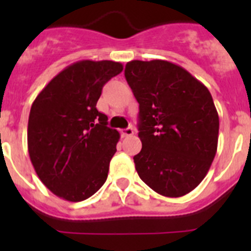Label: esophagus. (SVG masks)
<instances>
[{"label":"esophagus","instance_id":"obj_1","mask_svg":"<svg viewBox=\"0 0 251 251\" xmlns=\"http://www.w3.org/2000/svg\"><path fill=\"white\" fill-rule=\"evenodd\" d=\"M134 134V129L132 127H128L126 129H122V136L123 137H129Z\"/></svg>","mask_w":251,"mask_h":251}]
</instances>
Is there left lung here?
<instances>
[{
  "instance_id": "obj_1",
  "label": "left lung",
  "mask_w": 251,
  "mask_h": 251,
  "mask_svg": "<svg viewBox=\"0 0 251 251\" xmlns=\"http://www.w3.org/2000/svg\"><path fill=\"white\" fill-rule=\"evenodd\" d=\"M124 75L139 104V177L162 196L181 197L207 175L219 139V114L208 89L166 60H133Z\"/></svg>"
}]
</instances>
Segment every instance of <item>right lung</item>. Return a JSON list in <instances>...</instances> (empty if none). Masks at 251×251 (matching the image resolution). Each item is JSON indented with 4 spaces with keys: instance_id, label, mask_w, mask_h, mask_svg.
Returning <instances> with one entry per match:
<instances>
[{
    "instance_id": "right-lung-1",
    "label": "right lung",
    "mask_w": 251,
    "mask_h": 251,
    "mask_svg": "<svg viewBox=\"0 0 251 251\" xmlns=\"http://www.w3.org/2000/svg\"><path fill=\"white\" fill-rule=\"evenodd\" d=\"M123 70L110 60H81L44 88L31 105L27 147L41 182L56 196L77 202L104 185L117 152L118 130L97 109L104 84Z\"/></svg>"
}]
</instances>
